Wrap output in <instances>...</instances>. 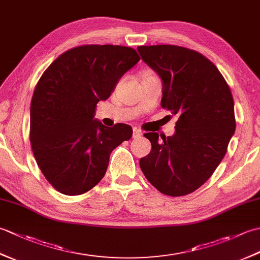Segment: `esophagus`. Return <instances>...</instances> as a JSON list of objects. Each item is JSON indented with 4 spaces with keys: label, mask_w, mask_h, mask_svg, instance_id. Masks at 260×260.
Segmentation results:
<instances>
[{
    "label": "esophagus",
    "mask_w": 260,
    "mask_h": 260,
    "mask_svg": "<svg viewBox=\"0 0 260 260\" xmlns=\"http://www.w3.org/2000/svg\"><path fill=\"white\" fill-rule=\"evenodd\" d=\"M141 136H142L141 131L137 129V128H134L133 129V137H134V139H139V137H141Z\"/></svg>",
    "instance_id": "1"
}]
</instances>
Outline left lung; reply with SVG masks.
I'll list each match as a JSON object with an SVG mask.
<instances>
[{"instance_id":"8db88e82","label":"left lung","mask_w":260,"mask_h":260,"mask_svg":"<svg viewBox=\"0 0 260 260\" xmlns=\"http://www.w3.org/2000/svg\"><path fill=\"white\" fill-rule=\"evenodd\" d=\"M163 82L161 106L178 115L175 133H146L152 150L140 159L150 183L171 197L199 189L222 161L236 131L234 98L218 68L201 53L161 45L137 48Z\"/></svg>"}]
</instances>
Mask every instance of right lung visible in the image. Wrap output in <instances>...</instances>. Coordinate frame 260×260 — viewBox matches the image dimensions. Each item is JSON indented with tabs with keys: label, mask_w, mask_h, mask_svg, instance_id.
<instances>
[{
	"label": "right lung",
	"mask_w": 260,
	"mask_h": 260,
	"mask_svg": "<svg viewBox=\"0 0 260 260\" xmlns=\"http://www.w3.org/2000/svg\"><path fill=\"white\" fill-rule=\"evenodd\" d=\"M140 61L134 49L90 45L66 51L38 81L30 108L36 161L54 189L79 196L101 181L115 147L128 141L127 124L104 126L95 118L123 75Z\"/></svg>",
	"instance_id": "right-lung-1"
}]
</instances>
